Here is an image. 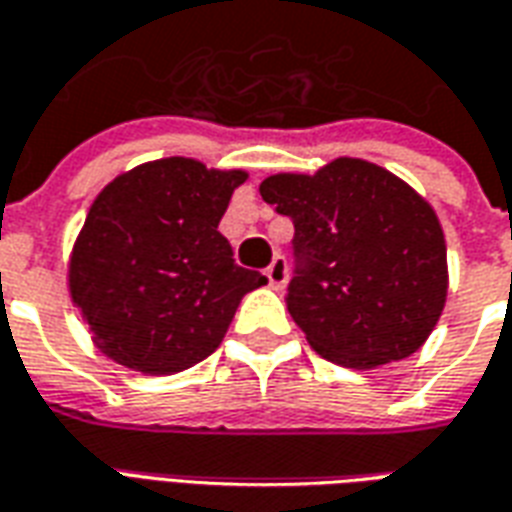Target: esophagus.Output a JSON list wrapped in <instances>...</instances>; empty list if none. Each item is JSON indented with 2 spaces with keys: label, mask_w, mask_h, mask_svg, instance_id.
I'll return each instance as SVG.
<instances>
[{
  "label": "esophagus",
  "mask_w": 512,
  "mask_h": 512,
  "mask_svg": "<svg viewBox=\"0 0 512 512\" xmlns=\"http://www.w3.org/2000/svg\"><path fill=\"white\" fill-rule=\"evenodd\" d=\"M266 279L274 290L285 288V282H288V263H285V257L277 255L271 260V266L266 268Z\"/></svg>",
  "instance_id": "esophagus-1"
}]
</instances>
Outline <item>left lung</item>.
I'll return each instance as SVG.
<instances>
[{
	"label": "left lung",
	"instance_id": "8db88e82",
	"mask_svg": "<svg viewBox=\"0 0 512 512\" xmlns=\"http://www.w3.org/2000/svg\"><path fill=\"white\" fill-rule=\"evenodd\" d=\"M260 194L293 219L301 268L288 312L329 362L356 370L419 351L447 301V244L430 202L365 158L277 172Z\"/></svg>",
	"mask_w": 512,
	"mask_h": 512
}]
</instances>
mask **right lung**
Listing matches in <instances>:
<instances>
[{
	"label": "right lung",
	"mask_w": 512,
	"mask_h": 512,
	"mask_svg": "<svg viewBox=\"0 0 512 512\" xmlns=\"http://www.w3.org/2000/svg\"><path fill=\"white\" fill-rule=\"evenodd\" d=\"M246 178V169L169 156L101 189L68 260L71 299L101 354L172 376L219 348L241 299L266 285L219 233Z\"/></svg>",
	"instance_id": "right-lung-1"
}]
</instances>
